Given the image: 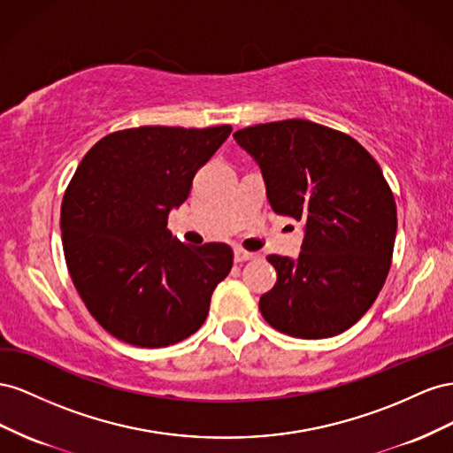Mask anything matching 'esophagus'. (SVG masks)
<instances>
[{"instance_id": "34e87169", "label": "esophagus", "mask_w": 453, "mask_h": 453, "mask_svg": "<svg viewBox=\"0 0 453 453\" xmlns=\"http://www.w3.org/2000/svg\"><path fill=\"white\" fill-rule=\"evenodd\" d=\"M257 254L256 252H247L242 249H235V262L242 264V262H249V260H256Z\"/></svg>"}]
</instances>
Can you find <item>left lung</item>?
Returning <instances> with one entry per match:
<instances>
[{
	"label": "left lung",
	"mask_w": 453,
	"mask_h": 453,
	"mask_svg": "<svg viewBox=\"0 0 453 453\" xmlns=\"http://www.w3.org/2000/svg\"><path fill=\"white\" fill-rule=\"evenodd\" d=\"M271 209L303 222L298 260L271 254L277 282L260 311L292 338H332L376 302L391 267L396 204L376 159L351 136L307 119L241 128Z\"/></svg>",
	"instance_id": "obj_1"
}]
</instances>
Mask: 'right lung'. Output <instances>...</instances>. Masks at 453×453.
Masks as SVG:
<instances>
[{
  "mask_svg": "<svg viewBox=\"0 0 453 453\" xmlns=\"http://www.w3.org/2000/svg\"><path fill=\"white\" fill-rule=\"evenodd\" d=\"M229 133V125L125 128L77 166L60 209L64 257L88 313L118 340L166 347L203 326L234 250L184 244L166 219Z\"/></svg>",
  "mask_w": 453,
  "mask_h": 453,
  "instance_id": "1",
  "label": "right lung"
}]
</instances>
